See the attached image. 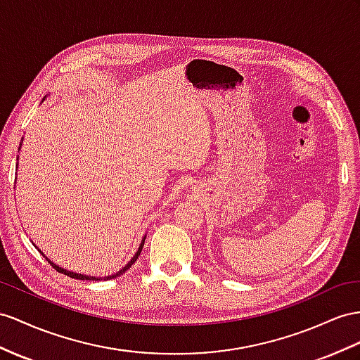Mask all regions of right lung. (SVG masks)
I'll list each match as a JSON object with an SVG mask.
<instances>
[{
  "mask_svg": "<svg viewBox=\"0 0 360 360\" xmlns=\"http://www.w3.org/2000/svg\"><path fill=\"white\" fill-rule=\"evenodd\" d=\"M146 238V237H144ZM144 238L141 240V245H140V248H138V251H136V254L132 257L131 259V262H129L123 269H120L118 272H115V274H112V275H108V276H89V275H84V274H75V272H71V271H67V269H63V268H60V266H58V264H54L53 262H50L47 257H45V259L49 260V263L53 266L54 269H56L58 272H60V274H65V275H68V276H71V278H76V280H112V278H117V276H120V275H123L129 268H131V266L136 262V259H138V255H140V252H141V250H143V246H144ZM41 252V251H39Z\"/></svg>",
  "mask_w": 360,
  "mask_h": 360,
  "instance_id": "obj_1",
  "label": "right lung"
}]
</instances>
